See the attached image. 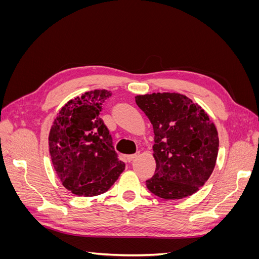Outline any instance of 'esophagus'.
Masks as SVG:
<instances>
[{
	"label": "esophagus",
	"instance_id": "34e87169",
	"mask_svg": "<svg viewBox=\"0 0 259 259\" xmlns=\"http://www.w3.org/2000/svg\"><path fill=\"white\" fill-rule=\"evenodd\" d=\"M138 155H139V152H136L134 154H130V155H127V160L131 162V161H133L134 159H136Z\"/></svg>",
	"mask_w": 259,
	"mask_h": 259
}]
</instances>
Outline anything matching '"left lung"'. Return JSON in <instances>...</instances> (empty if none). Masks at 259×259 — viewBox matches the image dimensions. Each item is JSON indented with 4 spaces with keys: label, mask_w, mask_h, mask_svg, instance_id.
<instances>
[{
    "label": "left lung",
    "mask_w": 259,
    "mask_h": 259,
    "mask_svg": "<svg viewBox=\"0 0 259 259\" xmlns=\"http://www.w3.org/2000/svg\"><path fill=\"white\" fill-rule=\"evenodd\" d=\"M150 120L155 173L146 180L149 190L165 200L197 192L213 173L218 154V133L203 109L177 93L135 97Z\"/></svg>",
    "instance_id": "1"
}]
</instances>
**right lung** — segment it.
<instances>
[{
    "label": "right lung",
    "instance_id": "1",
    "mask_svg": "<svg viewBox=\"0 0 259 259\" xmlns=\"http://www.w3.org/2000/svg\"><path fill=\"white\" fill-rule=\"evenodd\" d=\"M111 95L110 91L95 90L70 100L50 132V153L56 174L66 189L81 197L106 192L125 168L99 115Z\"/></svg>",
    "mask_w": 259,
    "mask_h": 259
}]
</instances>
